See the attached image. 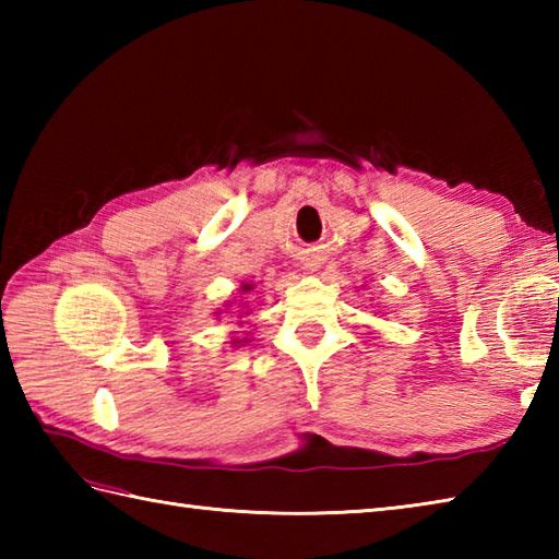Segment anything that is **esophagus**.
Segmentation results:
<instances>
[{
  "mask_svg": "<svg viewBox=\"0 0 559 559\" xmlns=\"http://www.w3.org/2000/svg\"><path fill=\"white\" fill-rule=\"evenodd\" d=\"M305 269H307V271H317V269H319V259H317V257L305 259Z\"/></svg>",
  "mask_w": 559,
  "mask_h": 559,
  "instance_id": "obj_1",
  "label": "esophagus"
}]
</instances>
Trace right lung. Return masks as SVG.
Segmentation results:
<instances>
[{
	"instance_id": "obj_1",
	"label": "right lung",
	"mask_w": 559,
	"mask_h": 559,
	"mask_svg": "<svg viewBox=\"0 0 559 559\" xmlns=\"http://www.w3.org/2000/svg\"><path fill=\"white\" fill-rule=\"evenodd\" d=\"M254 286H252V283H242V286H240V293L245 295V293H249V290H252ZM225 307H233V302H228V305H225ZM242 310H245V307H242ZM249 312H240V314H237V317H247ZM216 317H221V312H216ZM240 324H245V322H240ZM233 334H235V331H233ZM249 336V334H247ZM247 336H242V338H233L230 343H233V346L230 348H240V346H245V343H249V338Z\"/></svg>"
}]
</instances>
